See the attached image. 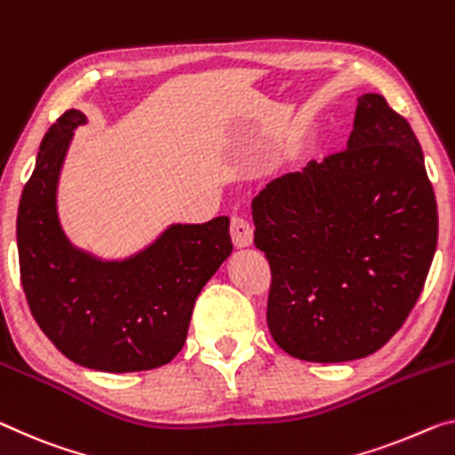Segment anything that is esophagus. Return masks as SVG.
Wrapping results in <instances>:
<instances>
[{"instance_id": "1", "label": "esophagus", "mask_w": 455, "mask_h": 455, "mask_svg": "<svg viewBox=\"0 0 455 455\" xmlns=\"http://www.w3.org/2000/svg\"><path fill=\"white\" fill-rule=\"evenodd\" d=\"M229 232H232V240L235 246H250L251 243V237H254V228H251V223L242 218V215H234L232 218V226H229Z\"/></svg>"}]
</instances>
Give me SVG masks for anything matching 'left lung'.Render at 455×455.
Here are the masks:
<instances>
[{
  "mask_svg": "<svg viewBox=\"0 0 455 455\" xmlns=\"http://www.w3.org/2000/svg\"><path fill=\"white\" fill-rule=\"evenodd\" d=\"M268 258L267 321L292 358L358 360L409 317L437 246V204L409 122L358 97L347 148L283 174L251 201Z\"/></svg>",
  "mask_w": 455,
  "mask_h": 455,
  "instance_id": "obj_1",
  "label": "left lung"
}]
</instances>
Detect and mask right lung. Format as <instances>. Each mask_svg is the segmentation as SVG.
<instances>
[{
    "mask_svg": "<svg viewBox=\"0 0 455 455\" xmlns=\"http://www.w3.org/2000/svg\"><path fill=\"white\" fill-rule=\"evenodd\" d=\"M68 109L42 140L18 207L20 278L34 319L59 352L101 372L169 364L185 346L201 289L232 254L229 218L174 223L125 260L75 248L57 212V187L76 125Z\"/></svg>",
    "mask_w": 455,
    "mask_h": 455,
    "instance_id": "add662e5",
    "label": "right lung"
}]
</instances>
